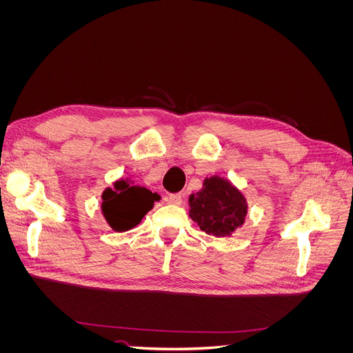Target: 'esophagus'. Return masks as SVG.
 I'll return each mask as SVG.
<instances>
[{"mask_svg":"<svg viewBox=\"0 0 353 353\" xmlns=\"http://www.w3.org/2000/svg\"><path fill=\"white\" fill-rule=\"evenodd\" d=\"M166 201L169 203V205H181V203H183V196L178 194V193L169 194V196L166 197Z\"/></svg>","mask_w":353,"mask_h":353,"instance_id":"obj_1","label":"esophagus"}]
</instances>
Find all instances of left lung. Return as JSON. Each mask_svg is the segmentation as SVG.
Here are the masks:
<instances>
[{
  "label": "left lung",
  "instance_id": "left-lung-1",
  "mask_svg": "<svg viewBox=\"0 0 353 353\" xmlns=\"http://www.w3.org/2000/svg\"><path fill=\"white\" fill-rule=\"evenodd\" d=\"M190 216L200 230L216 237L230 236L248 213L240 191L218 176L205 179L203 188L190 197Z\"/></svg>",
  "mask_w": 353,
  "mask_h": 353
}]
</instances>
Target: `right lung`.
Masks as SVG:
<instances>
[{
	"mask_svg": "<svg viewBox=\"0 0 353 353\" xmlns=\"http://www.w3.org/2000/svg\"><path fill=\"white\" fill-rule=\"evenodd\" d=\"M103 200V213L110 227L114 231H126L140 223L159 196L145 187L117 181L114 190L104 191Z\"/></svg>",
	"mask_w": 353,
	"mask_h": 353,
	"instance_id": "add662e5",
	"label": "right lung"
}]
</instances>
